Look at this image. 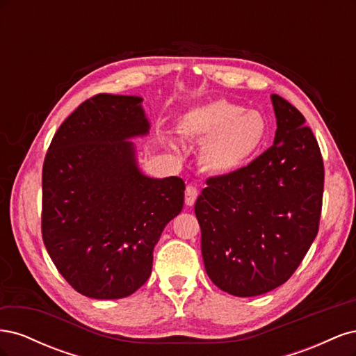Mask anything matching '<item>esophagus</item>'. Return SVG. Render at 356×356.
Listing matches in <instances>:
<instances>
[{
    "mask_svg": "<svg viewBox=\"0 0 356 356\" xmlns=\"http://www.w3.org/2000/svg\"><path fill=\"white\" fill-rule=\"evenodd\" d=\"M197 195H199V191L195 186H187V188H186V204L187 207H193V204H195Z\"/></svg>",
    "mask_w": 356,
    "mask_h": 356,
    "instance_id": "obj_1",
    "label": "esophagus"
}]
</instances>
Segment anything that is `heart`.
I'll list each match as a JSON object with an SVG mask.
<instances>
[{
  "label": "heart",
  "instance_id": "heart-1",
  "mask_svg": "<svg viewBox=\"0 0 356 356\" xmlns=\"http://www.w3.org/2000/svg\"><path fill=\"white\" fill-rule=\"evenodd\" d=\"M178 134L186 141H204L200 149L203 168L212 174L229 175L260 152L268 126L260 111L218 99L182 114Z\"/></svg>",
  "mask_w": 356,
  "mask_h": 356
}]
</instances>
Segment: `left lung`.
Instances as JSON below:
<instances>
[{"mask_svg":"<svg viewBox=\"0 0 356 356\" xmlns=\"http://www.w3.org/2000/svg\"><path fill=\"white\" fill-rule=\"evenodd\" d=\"M275 143L250 165L207 179L195 212L211 281L236 297L285 284L319 230L324 161L294 105L272 95Z\"/></svg>","mask_w":356,"mask_h":356,"instance_id":"left-lung-1","label":"left lung"}]
</instances>
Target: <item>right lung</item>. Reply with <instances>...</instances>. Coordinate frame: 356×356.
Listing matches in <instances>:
<instances>
[{"label":"right lung","instance_id":"add662e5","mask_svg":"<svg viewBox=\"0 0 356 356\" xmlns=\"http://www.w3.org/2000/svg\"><path fill=\"white\" fill-rule=\"evenodd\" d=\"M139 96L99 93L53 136L42 165L41 233L77 293L123 298L152 275L153 250L184 204V181L145 177L129 138L147 135Z\"/></svg>","mask_w":356,"mask_h":356}]
</instances>
